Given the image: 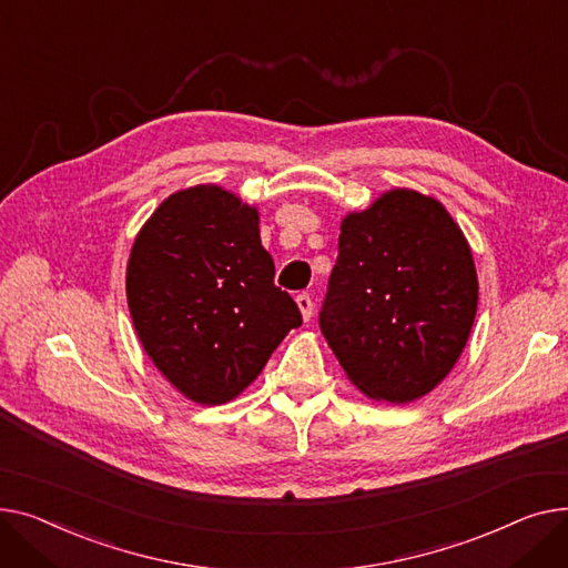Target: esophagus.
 Instances as JSON below:
<instances>
[{"label": "esophagus", "mask_w": 568, "mask_h": 568, "mask_svg": "<svg viewBox=\"0 0 568 568\" xmlns=\"http://www.w3.org/2000/svg\"><path fill=\"white\" fill-rule=\"evenodd\" d=\"M295 303H297L300 314H303V321H310V318H312V314H314V303H312V297H310L307 293H300V295L295 297Z\"/></svg>", "instance_id": "obj_1"}]
</instances>
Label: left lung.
Instances as JSON below:
<instances>
[{
    "instance_id": "obj_1",
    "label": "left lung",
    "mask_w": 568,
    "mask_h": 568,
    "mask_svg": "<svg viewBox=\"0 0 568 568\" xmlns=\"http://www.w3.org/2000/svg\"><path fill=\"white\" fill-rule=\"evenodd\" d=\"M477 300L460 226L438 199L396 187L342 220L318 323L359 392L410 404L454 369Z\"/></svg>"
}]
</instances>
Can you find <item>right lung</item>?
I'll return each instance as SVG.
<instances>
[{"mask_svg":"<svg viewBox=\"0 0 568 568\" xmlns=\"http://www.w3.org/2000/svg\"><path fill=\"white\" fill-rule=\"evenodd\" d=\"M125 295L158 372L202 406L236 398L303 325L293 297L275 286L258 211L213 183L174 192L146 220L130 250Z\"/></svg>","mask_w":568,"mask_h":568,"instance_id":"obj_1","label":"right lung"}]
</instances>
